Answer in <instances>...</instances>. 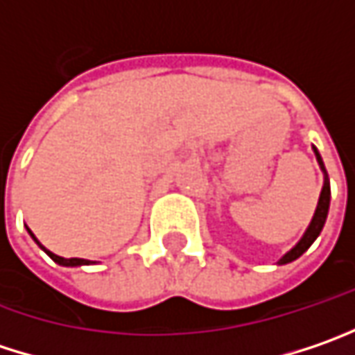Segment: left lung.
<instances>
[{"instance_id": "1", "label": "left lung", "mask_w": 355, "mask_h": 355, "mask_svg": "<svg viewBox=\"0 0 355 355\" xmlns=\"http://www.w3.org/2000/svg\"><path fill=\"white\" fill-rule=\"evenodd\" d=\"M313 148V155L318 158V164H320V168H322L323 173V187H322V193H320V200H318V207H315V213H313V217L309 220V225H307V229H305V233H303V237L285 255H283L282 259L277 261V265H287V263H291V261L300 259L303 253L311 247V243L320 237V233H322L323 225H325V219H327V211H329V198H331V191H329V177H327V171H325V164H323L322 155L318 153V148L315 146H311Z\"/></svg>"}]
</instances>
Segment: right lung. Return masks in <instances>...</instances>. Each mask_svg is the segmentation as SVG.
Wrapping results in <instances>:
<instances>
[{"label": "right lung", "mask_w": 355, "mask_h": 355, "mask_svg": "<svg viewBox=\"0 0 355 355\" xmlns=\"http://www.w3.org/2000/svg\"><path fill=\"white\" fill-rule=\"evenodd\" d=\"M28 233H30V235H32V239L35 241L37 245H40V249H44V251H46V253L50 255V259H53V261H55V263H58V265H62V267H80V265H92V263H96V261H90V259H78V257H72V259H66V257H60V255H55V253H52L50 249H46V247H44V245H42L40 241L35 239V235H33V233H32V231H30V229H28Z\"/></svg>", "instance_id": "1"}]
</instances>
